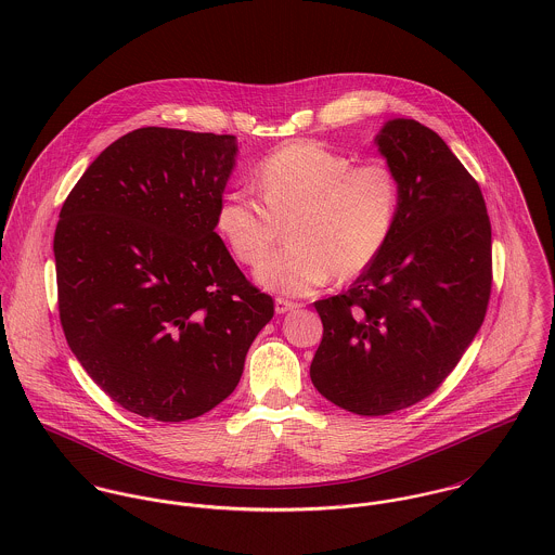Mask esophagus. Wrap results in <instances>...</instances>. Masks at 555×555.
<instances>
[{
    "instance_id": "esophagus-1",
    "label": "esophagus",
    "mask_w": 555,
    "mask_h": 555,
    "mask_svg": "<svg viewBox=\"0 0 555 555\" xmlns=\"http://www.w3.org/2000/svg\"><path fill=\"white\" fill-rule=\"evenodd\" d=\"M294 308H300L298 302H292V300H285V298H276L274 300V310L279 312V314H285V312H289V310H294Z\"/></svg>"
}]
</instances>
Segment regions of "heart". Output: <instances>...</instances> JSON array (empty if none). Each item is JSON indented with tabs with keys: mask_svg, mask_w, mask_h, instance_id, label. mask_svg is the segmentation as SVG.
<instances>
[{
	"mask_svg": "<svg viewBox=\"0 0 555 555\" xmlns=\"http://www.w3.org/2000/svg\"><path fill=\"white\" fill-rule=\"evenodd\" d=\"M263 206L247 191H230L217 208V228L238 261L255 266L259 285L307 296L332 274L349 281L366 272L385 250L400 215L402 186L385 162L353 157L314 140L289 142L257 166Z\"/></svg>",
	"mask_w": 555,
	"mask_h": 555,
	"instance_id": "heart-1",
	"label": "heart"
}]
</instances>
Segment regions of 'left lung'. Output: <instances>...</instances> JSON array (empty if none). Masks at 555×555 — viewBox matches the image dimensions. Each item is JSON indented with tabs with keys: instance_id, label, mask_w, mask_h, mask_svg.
Listing matches in <instances>:
<instances>
[{
	"instance_id": "left-lung-1",
	"label": "left lung",
	"mask_w": 555,
	"mask_h": 555,
	"mask_svg": "<svg viewBox=\"0 0 555 555\" xmlns=\"http://www.w3.org/2000/svg\"><path fill=\"white\" fill-rule=\"evenodd\" d=\"M376 146L402 186L396 230L349 292L317 300V391L356 415L428 398L477 336L492 292L483 193L444 140L413 119L383 125Z\"/></svg>"
}]
</instances>
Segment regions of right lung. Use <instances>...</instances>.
Returning a JSON list of instances; mask_svg holds the SVG:
<instances>
[{
  "mask_svg": "<svg viewBox=\"0 0 555 555\" xmlns=\"http://www.w3.org/2000/svg\"><path fill=\"white\" fill-rule=\"evenodd\" d=\"M236 135L140 127L69 191L55 230L60 319L125 411L186 422L238 385L274 302L215 232Z\"/></svg>",
  "mask_w": 555,
  "mask_h": 555,
  "instance_id": "obj_1",
  "label": "right lung"
}]
</instances>
